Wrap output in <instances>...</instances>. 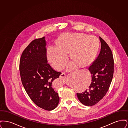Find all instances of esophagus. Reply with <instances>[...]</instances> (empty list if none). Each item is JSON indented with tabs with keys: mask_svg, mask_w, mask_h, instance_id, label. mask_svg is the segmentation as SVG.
I'll return each mask as SVG.
<instances>
[{
	"mask_svg": "<svg viewBox=\"0 0 128 128\" xmlns=\"http://www.w3.org/2000/svg\"><path fill=\"white\" fill-rule=\"evenodd\" d=\"M77 71V70H76L75 71H74V72H74V73H75V72H76ZM60 77L62 79H65V78H66V75L65 74V73H62V74H60Z\"/></svg>",
	"mask_w": 128,
	"mask_h": 128,
	"instance_id": "1",
	"label": "esophagus"
}]
</instances>
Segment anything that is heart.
<instances>
[{
  "mask_svg": "<svg viewBox=\"0 0 128 128\" xmlns=\"http://www.w3.org/2000/svg\"><path fill=\"white\" fill-rule=\"evenodd\" d=\"M98 40L93 36L82 33L68 34L60 38L58 48L50 47L48 56L53 66L56 69L63 68L68 61L67 53H70L73 61L67 66L70 70L78 66H84L94 59L98 51Z\"/></svg>",
  "mask_w": 128,
  "mask_h": 128,
  "instance_id": "obj_1",
  "label": "heart"
}]
</instances>
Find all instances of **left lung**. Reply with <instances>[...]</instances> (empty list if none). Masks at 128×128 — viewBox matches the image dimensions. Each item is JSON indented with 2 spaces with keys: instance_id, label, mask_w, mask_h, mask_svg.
Returning a JSON list of instances; mask_svg holds the SVG:
<instances>
[{
  "instance_id": "8db88e82",
  "label": "left lung",
  "mask_w": 128,
  "mask_h": 128,
  "mask_svg": "<svg viewBox=\"0 0 128 128\" xmlns=\"http://www.w3.org/2000/svg\"><path fill=\"white\" fill-rule=\"evenodd\" d=\"M101 49L98 57L88 70L91 74L92 82L89 89L77 93L83 104L92 106L98 103L108 90L113 76L114 59L111 50L103 39L99 37Z\"/></svg>"
}]
</instances>
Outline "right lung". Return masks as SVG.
<instances>
[{"mask_svg": "<svg viewBox=\"0 0 128 128\" xmlns=\"http://www.w3.org/2000/svg\"><path fill=\"white\" fill-rule=\"evenodd\" d=\"M45 37L32 41L23 51L20 61L22 84L33 102L46 110H54L60 98L53 83L61 74L48 63Z\"/></svg>", "mask_w": 128, "mask_h": 128, "instance_id": "1", "label": "right lung"}]
</instances>
